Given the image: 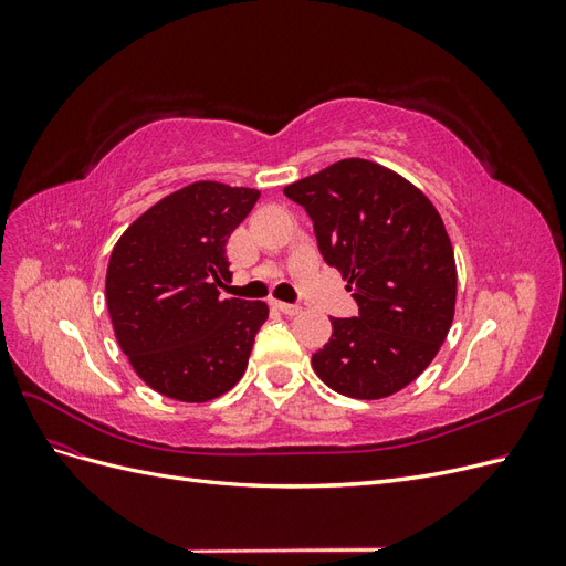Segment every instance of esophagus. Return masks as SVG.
I'll use <instances>...</instances> for the list:
<instances>
[{
	"mask_svg": "<svg viewBox=\"0 0 566 566\" xmlns=\"http://www.w3.org/2000/svg\"><path fill=\"white\" fill-rule=\"evenodd\" d=\"M273 306H276L279 312H283V314H287V316H297L300 312H302V306L300 304H287V302H273Z\"/></svg>",
	"mask_w": 566,
	"mask_h": 566,
	"instance_id": "obj_1",
	"label": "esophagus"
}]
</instances>
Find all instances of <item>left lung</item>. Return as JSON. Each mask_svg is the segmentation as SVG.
<instances>
[{
  "label": "left lung",
  "mask_w": 566,
  "mask_h": 566,
  "mask_svg": "<svg viewBox=\"0 0 566 566\" xmlns=\"http://www.w3.org/2000/svg\"><path fill=\"white\" fill-rule=\"evenodd\" d=\"M310 214L323 260L349 281L354 318H331L312 356L352 399H382L432 364L455 312V260L434 205L391 169L347 158L283 188Z\"/></svg>",
  "instance_id": "1"
}]
</instances>
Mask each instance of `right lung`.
I'll return each mask as SVG.
<instances>
[{
	"label": "right lung",
	"instance_id": "add662e5",
	"mask_svg": "<svg viewBox=\"0 0 566 566\" xmlns=\"http://www.w3.org/2000/svg\"><path fill=\"white\" fill-rule=\"evenodd\" d=\"M260 191L196 181L169 193L119 235L106 302L119 349L163 397L202 403L243 378L264 302L221 297L227 241Z\"/></svg>",
	"mask_w": 566,
	"mask_h": 566
}]
</instances>
